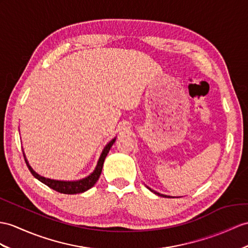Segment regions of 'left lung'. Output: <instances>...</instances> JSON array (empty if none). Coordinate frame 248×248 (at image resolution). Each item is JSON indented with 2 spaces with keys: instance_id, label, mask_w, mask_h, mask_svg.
Listing matches in <instances>:
<instances>
[{
  "instance_id": "obj_1",
  "label": "left lung",
  "mask_w": 248,
  "mask_h": 248,
  "mask_svg": "<svg viewBox=\"0 0 248 248\" xmlns=\"http://www.w3.org/2000/svg\"><path fill=\"white\" fill-rule=\"evenodd\" d=\"M147 188H149V187H147ZM149 190H150V191H153V192H155V195H158V196H161V197H165V198H166V197H167V198H170V196H165V195L159 194V192H156V191H155V190H153V189H150V188H149Z\"/></svg>"
}]
</instances>
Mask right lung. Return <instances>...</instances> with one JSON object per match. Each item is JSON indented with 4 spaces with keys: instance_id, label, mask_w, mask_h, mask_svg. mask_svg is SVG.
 I'll return each instance as SVG.
<instances>
[{
    "instance_id": "add662e5",
    "label": "right lung",
    "mask_w": 248,
    "mask_h": 248,
    "mask_svg": "<svg viewBox=\"0 0 248 248\" xmlns=\"http://www.w3.org/2000/svg\"><path fill=\"white\" fill-rule=\"evenodd\" d=\"M114 142H116V138L112 139V140L104 147L93 172L90 173L88 177L81 179V180H78V181H60V180H52V179L42 177L39 173L35 172L31 168V166L29 165L28 161L26 160V156H25V155H24V152H23V155H24V159H25L28 170H30V172L32 173V176L34 178H37L39 181H41L42 183H44L48 187H50V188H52L53 190L61 192V194L76 195V194H80V192H84V191L88 190L96 183V181L99 180V178L101 176L102 168H103V164H104V160L106 158L107 154L109 153V150Z\"/></svg>"
}]
</instances>
